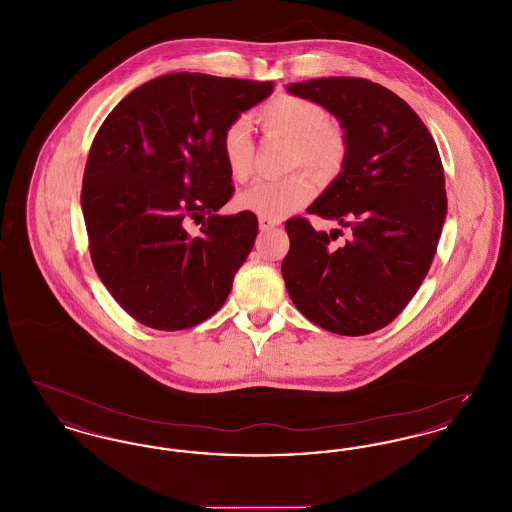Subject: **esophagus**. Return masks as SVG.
Returning a JSON list of instances; mask_svg holds the SVG:
<instances>
[{"mask_svg":"<svg viewBox=\"0 0 512 512\" xmlns=\"http://www.w3.org/2000/svg\"><path fill=\"white\" fill-rule=\"evenodd\" d=\"M276 226H280V220L267 219V217H259V228H261L263 232H267V230H272V228H276Z\"/></svg>","mask_w":512,"mask_h":512,"instance_id":"1","label":"esophagus"}]
</instances>
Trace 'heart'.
Returning a JSON list of instances; mask_svg holds the SVG:
<instances>
[{"instance_id": "obj_1", "label": "heart", "mask_w": 512, "mask_h": 512, "mask_svg": "<svg viewBox=\"0 0 512 512\" xmlns=\"http://www.w3.org/2000/svg\"><path fill=\"white\" fill-rule=\"evenodd\" d=\"M255 119L267 134L292 138L288 167H307L324 178L340 174L349 155V138L328 111L313 99L282 94L267 101ZM220 149L228 172L244 182L253 171L255 142L245 119L226 124ZM317 192V182L307 171H295L276 180H255L236 197V207L267 219H282L305 205Z\"/></svg>"}]
</instances>
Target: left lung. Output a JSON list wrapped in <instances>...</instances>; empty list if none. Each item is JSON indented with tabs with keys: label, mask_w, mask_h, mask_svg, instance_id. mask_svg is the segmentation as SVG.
<instances>
[{
	"label": "left lung",
	"mask_w": 512,
	"mask_h": 512,
	"mask_svg": "<svg viewBox=\"0 0 512 512\" xmlns=\"http://www.w3.org/2000/svg\"><path fill=\"white\" fill-rule=\"evenodd\" d=\"M290 92L326 107L347 132L343 172L309 213L338 220L351 238L334 245L336 232L288 220L286 290L320 328L366 336L409 305L432 267L447 213L438 146L407 101L366 78L293 82Z\"/></svg>",
	"instance_id": "8db88e82"
}]
</instances>
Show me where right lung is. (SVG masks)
<instances>
[{"label":"right lung","instance_id":"1","mask_svg":"<svg viewBox=\"0 0 512 512\" xmlns=\"http://www.w3.org/2000/svg\"><path fill=\"white\" fill-rule=\"evenodd\" d=\"M272 88L163 74L130 92L99 126L80 195L90 257L140 324L184 330L224 305L259 222L249 211L217 215L234 194L220 138ZM188 221L202 224L199 235L187 234Z\"/></svg>","mask_w":512,"mask_h":512}]
</instances>
